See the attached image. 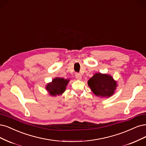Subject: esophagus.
<instances>
[{"instance_id": "esophagus-1", "label": "esophagus", "mask_w": 146, "mask_h": 146, "mask_svg": "<svg viewBox=\"0 0 146 146\" xmlns=\"http://www.w3.org/2000/svg\"><path fill=\"white\" fill-rule=\"evenodd\" d=\"M75 78H76L77 80H81L82 79V75L80 74L77 73L75 74Z\"/></svg>"}]
</instances>
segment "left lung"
<instances>
[{
	"label": "left lung",
	"mask_w": 146,
	"mask_h": 146,
	"mask_svg": "<svg viewBox=\"0 0 146 146\" xmlns=\"http://www.w3.org/2000/svg\"><path fill=\"white\" fill-rule=\"evenodd\" d=\"M92 92L98 97H109L114 94L117 86V82L111 75L96 73L88 82Z\"/></svg>",
	"instance_id": "1"
}]
</instances>
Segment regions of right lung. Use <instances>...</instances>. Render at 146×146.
Wrapping results in <instances>:
<instances>
[{"label": "right lung", "mask_w": 146, "mask_h": 146, "mask_svg": "<svg viewBox=\"0 0 146 146\" xmlns=\"http://www.w3.org/2000/svg\"><path fill=\"white\" fill-rule=\"evenodd\" d=\"M69 82V79H64L63 78H55L52 82L46 85V89L49 94L52 96L62 95L66 90L67 84Z\"/></svg>", "instance_id": "right-lung-1"}]
</instances>
